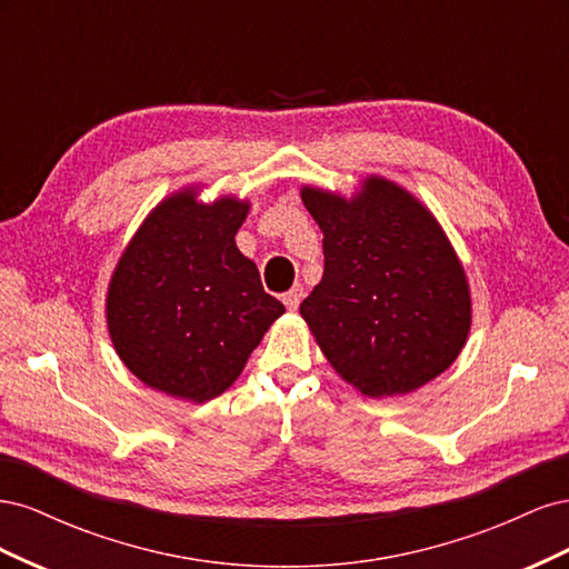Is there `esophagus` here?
I'll list each match as a JSON object with an SVG mask.
<instances>
[{"mask_svg":"<svg viewBox=\"0 0 569 569\" xmlns=\"http://www.w3.org/2000/svg\"><path fill=\"white\" fill-rule=\"evenodd\" d=\"M301 299H303V287H301V284L291 287V289L287 291V295L282 297V301H284V306L289 308V311H297L299 303H301Z\"/></svg>","mask_w":569,"mask_h":569,"instance_id":"34e87169","label":"esophagus"}]
</instances>
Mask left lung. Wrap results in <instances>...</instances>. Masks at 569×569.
I'll use <instances>...</instances> for the list:
<instances>
[{"instance_id":"1","label":"left lung","mask_w":569,"mask_h":569,"mask_svg":"<svg viewBox=\"0 0 569 569\" xmlns=\"http://www.w3.org/2000/svg\"><path fill=\"white\" fill-rule=\"evenodd\" d=\"M301 199L325 234V270L299 311L332 368L368 396L435 380L470 330L468 282L437 220L380 178L351 201Z\"/></svg>"}]
</instances>
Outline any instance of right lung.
Masks as SVG:
<instances>
[{
    "label": "right lung",
    "instance_id": "add662e5",
    "mask_svg": "<svg viewBox=\"0 0 569 569\" xmlns=\"http://www.w3.org/2000/svg\"><path fill=\"white\" fill-rule=\"evenodd\" d=\"M249 206L192 192L157 206L113 272L107 318L132 375L178 399L226 391L268 327L284 313L234 244Z\"/></svg>",
    "mask_w": 569,
    "mask_h": 569
}]
</instances>
